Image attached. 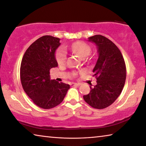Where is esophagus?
I'll use <instances>...</instances> for the list:
<instances>
[{
    "instance_id": "obj_1",
    "label": "esophagus",
    "mask_w": 146,
    "mask_h": 146,
    "mask_svg": "<svg viewBox=\"0 0 146 146\" xmlns=\"http://www.w3.org/2000/svg\"><path fill=\"white\" fill-rule=\"evenodd\" d=\"M70 85L72 86H80L81 85V83H74V82H72V83H70Z\"/></svg>"
}]
</instances>
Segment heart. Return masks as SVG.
Listing matches in <instances>:
<instances>
[{
	"label": "heart",
	"mask_w": 146,
	"mask_h": 146,
	"mask_svg": "<svg viewBox=\"0 0 146 146\" xmlns=\"http://www.w3.org/2000/svg\"><path fill=\"white\" fill-rule=\"evenodd\" d=\"M68 49L77 55L81 58L85 57L89 54L90 47L88 44L83 41H77L74 42L70 46H64V48H59L57 50L56 54V61L58 64H62L66 62V53L64 50Z\"/></svg>",
	"instance_id": "1"
}]
</instances>
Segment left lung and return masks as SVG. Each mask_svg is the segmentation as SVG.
Returning <instances> with one entry per match:
<instances>
[{
	"label": "left lung",
	"instance_id": "obj_1",
	"mask_svg": "<svg viewBox=\"0 0 146 146\" xmlns=\"http://www.w3.org/2000/svg\"><path fill=\"white\" fill-rule=\"evenodd\" d=\"M88 40L96 44L98 53L93 69L97 84L90 86L89 94L83 96V99L93 108L105 109L113 104L122 91L126 79L125 61L118 48L107 37L96 35Z\"/></svg>",
	"mask_w": 146,
	"mask_h": 146
}]
</instances>
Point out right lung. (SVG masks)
<instances>
[{
  "label": "right lung",
  "instance_id": "1",
  "mask_svg": "<svg viewBox=\"0 0 146 146\" xmlns=\"http://www.w3.org/2000/svg\"><path fill=\"white\" fill-rule=\"evenodd\" d=\"M60 39L50 35L39 38L28 47L21 61L20 77L25 92L42 109H49L63 102L70 85L50 80V70L57 66L55 57Z\"/></svg>",
  "mask_w": 146,
  "mask_h": 146
}]
</instances>
